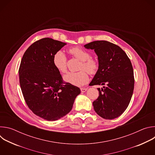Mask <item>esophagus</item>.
I'll use <instances>...</instances> for the list:
<instances>
[{
  "instance_id": "1",
  "label": "esophagus",
  "mask_w": 155,
  "mask_h": 155,
  "mask_svg": "<svg viewBox=\"0 0 155 155\" xmlns=\"http://www.w3.org/2000/svg\"><path fill=\"white\" fill-rule=\"evenodd\" d=\"M87 88H84V87H81L80 88V90H81V91L82 92V93H84V92H86V91H87Z\"/></svg>"
}]
</instances>
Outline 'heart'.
I'll return each mask as SVG.
<instances>
[{
    "label": "heart",
    "instance_id": "obj_1",
    "mask_svg": "<svg viewBox=\"0 0 155 155\" xmlns=\"http://www.w3.org/2000/svg\"><path fill=\"white\" fill-rule=\"evenodd\" d=\"M69 53L81 61L80 70L82 71L78 72H69L64 75V80L65 82L74 86H83L89 80V76L86 71L91 74H95L99 68L98 62L91 58L90 54L87 51L81 48H72L69 50ZM53 64L54 68L61 73H65L67 71V59L62 51H58L54 54Z\"/></svg>",
    "mask_w": 155,
    "mask_h": 155
}]
</instances>
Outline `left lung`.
<instances>
[{
	"mask_svg": "<svg viewBox=\"0 0 155 155\" xmlns=\"http://www.w3.org/2000/svg\"><path fill=\"white\" fill-rule=\"evenodd\" d=\"M94 50L99 68L91 86L104 85L97 88L98 98L93 102L95 112L107 120L120 117L129 105L134 87V71L126 53L118 45L105 40L94 41L84 45Z\"/></svg>",
	"mask_w": 155,
	"mask_h": 155,
	"instance_id": "8db88e82",
	"label": "left lung"
}]
</instances>
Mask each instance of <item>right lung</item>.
Returning <instances> with one entry per match:
<instances>
[{"instance_id":"right-lung-1","label":"right lung","mask_w":155,"mask_h":155,"mask_svg":"<svg viewBox=\"0 0 155 155\" xmlns=\"http://www.w3.org/2000/svg\"><path fill=\"white\" fill-rule=\"evenodd\" d=\"M66 44L50 38L37 40L25 51L19 66L20 86L28 107L48 121L69 114L81 92L79 87L64 83L53 64L54 54Z\"/></svg>"}]
</instances>
